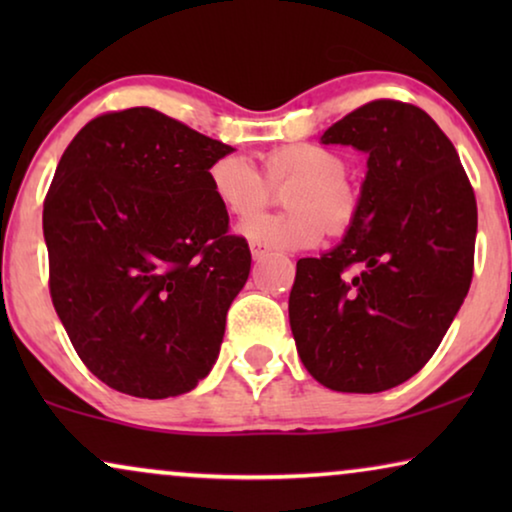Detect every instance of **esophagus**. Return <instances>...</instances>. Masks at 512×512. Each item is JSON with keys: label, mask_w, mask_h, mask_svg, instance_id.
<instances>
[{"label": "esophagus", "mask_w": 512, "mask_h": 512, "mask_svg": "<svg viewBox=\"0 0 512 512\" xmlns=\"http://www.w3.org/2000/svg\"><path fill=\"white\" fill-rule=\"evenodd\" d=\"M249 249H251V256H254V261H261V258L268 256V249L261 247V244H254V242H251V244H249Z\"/></svg>", "instance_id": "esophagus-1"}]
</instances>
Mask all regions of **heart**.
Masks as SVG:
<instances>
[{"label":"heart","mask_w":512,"mask_h":512,"mask_svg":"<svg viewBox=\"0 0 512 512\" xmlns=\"http://www.w3.org/2000/svg\"><path fill=\"white\" fill-rule=\"evenodd\" d=\"M347 163L340 153L321 144H282L261 156V172L240 153L216 158L207 170L209 191L221 209L237 219L260 211L272 187L292 184L285 194L286 215H262L247 220L240 233L268 249L314 247L326 228L333 235L352 228L359 214V195L345 179Z\"/></svg>","instance_id":"1"}]
</instances>
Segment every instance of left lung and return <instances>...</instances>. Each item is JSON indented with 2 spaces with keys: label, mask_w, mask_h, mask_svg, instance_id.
I'll return each instance as SVG.
<instances>
[{
  "label": "left lung",
  "mask_w": 512,
  "mask_h": 512,
  "mask_svg": "<svg viewBox=\"0 0 512 512\" xmlns=\"http://www.w3.org/2000/svg\"><path fill=\"white\" fill-rule=\"evenodd\" d=\"M321 142L366 151L368 174L345 240L296 265L291 331L319 384L377 394L426 366L464 303L478 205L454 144L415 104H363Z\"/></svg>",
  "instance_id": "8db88e82"
}]
</instances>
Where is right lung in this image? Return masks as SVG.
<instances>
[{
  "mask_svg": "<svg viewBox=\"0 0 512 512\" xmlns=\"http://www.w3.org/2000/svg\"><path fill=\"white\" fill-rule=\"evenodd\" d=\"M233 146L149 107L107 111L62 153L44 200L48 289L86 368L137 398L212 370L249 244L207 170Z\"/></svg>",
  "mask_w": 512,
  "mask_h": 512,
  "instance_id": "right-lung-1",
  "label": "right lung"
}]
</instances>
